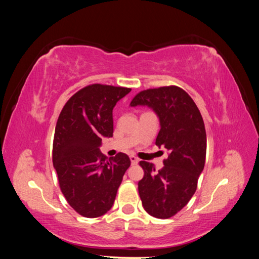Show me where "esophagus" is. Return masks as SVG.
<instances>
[{"instance_id":"obj_1","label":"esophagus","mask_w":259,"mask_h":259,"mask_svg":"<svg viewBox=\"0 0 259 259\" xmlns=\"http://www.w3.org/2000/svg\"><path fill=\"white\" fill-rule=\"evenodd\" d=\"M130 160H131V162H132L133 165H135V164H137V163H138V161H139V160L136 158L135 155H131V156H130Z\"/></svg>"}]
</instances>
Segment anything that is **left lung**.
<instances>
[{
    "instance_id": "1",
    "label": "left lung",
    "mask_w": 259,
    "mask_h": 259,
    "mask_svg": "<svg viewBox=\"0 0 259 259\" xmlns=\"http://www.w3.org/2000/svg\"><path fill=\"white\" fill-rule=\"evenodd\" d=\"M130 106H147L159 117L161 128L155 145L167 149L169 154L159 170L152 163H139L145 175L138 183V192L149 215L169 218L197 190L206 155L204 122L192 98L178 86L140 92Z\"/></svg>"
}]
</instances>
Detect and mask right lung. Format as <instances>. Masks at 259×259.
I'll return each mask as SVG.
<instances>
[{"mask_svg": "<svg viewBox=\"0 0 259 259\" xmlns=\"http://www.w3.org/2000/svg\"><path fill=\"white\" fill-rule=\"evenodd\" d=\"M131 89L92 84L62 108L55 128L53 164L62 194L76 213L103 216L113 205L125 171L127 154L108 159L100 152L104 137L113 135L112 110Z\"/></svg>", "mask_w": 259, "mask_h": 259, "instance_id": "add662e5", "label": "right lung"}]
</instances>
